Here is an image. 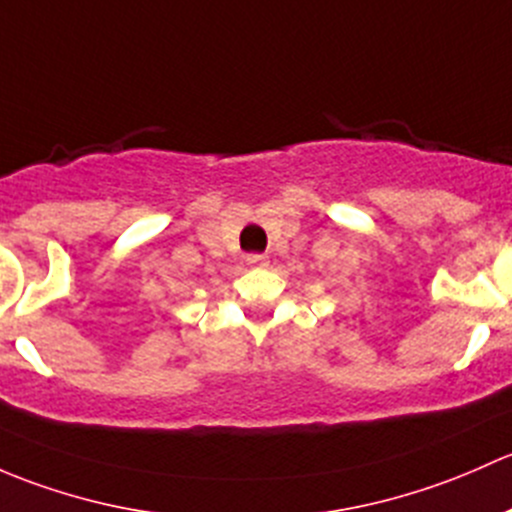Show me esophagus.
I'll return each instance as SVG.
<instances>
[{
	"mask_svg": "<svg viewBox=\"0 0 512 512\" xmlns=\"http://www.w3.org/2000/svg\"><path fill=\"white\" fill-rule=\"evenodd\" d=\"M246 263H249V266H266L268 258L263 254H249L246 256Z\"/></svg>",
	"mask_w": 512,
	"mask_h": 512,
	"instance_id": "esophagus-1",
	"label": "esophagus"
}]
</instances>
